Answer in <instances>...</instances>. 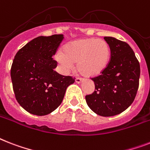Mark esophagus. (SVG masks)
Listing matches in <instances>:
<instances>
[{"label": "esophagus", "instance_id": "34e87169", "mask_svg": "<svg viewBox=\"0 0 150 150\" xmlns=\"http://www.w3.org/2000/svg\"><path fill=\"white\" fill-rule=\"evenodd\" d=\"M81 81H82V79H81V78H76L75 79V82L76 83H81Z\"/></svg>", "mask_w": 150, "mask_h": 150}]
</instances>
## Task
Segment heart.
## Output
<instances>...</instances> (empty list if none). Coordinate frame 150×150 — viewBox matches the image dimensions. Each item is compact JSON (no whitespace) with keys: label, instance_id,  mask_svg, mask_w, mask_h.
Segmentation results:
<instances>
[{"label":"heart","instance_id":"heart-1","mask_svg":"<svg viewBox=\"0 0 150 150\" xmlns=\"http://www.w3.org/2000/svg\"><path fill=\"white\" fill-rule=\"evenodd\" d=\"M110 55V47L105 40L86 38L65 44L62 52L56 54L55 59L65 71H70L74 63H77L78 71L81 75L94 77L106 69Z\"/></svg>","mask_w":150,"mask_h":150}]
</instances>
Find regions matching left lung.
<instances>
[{"mask_svg": "<svg viewBox=\"0 0 150 150\" xmlns=\"http://www.w3.org/2000/svg\"><path fill=\"white\" fill-rule=\"evenodd\" d=\"M110 47L109 64L92 78L95 92L86 96L87 105L97 115L113 116L131 105L139 88L140 65L134 52L125 41L105 37Z\"/></svg>", "mask_w": 150, "mask_h": 150, "instance_id": "8db88e82", "label": "left lung"}]
</instances>
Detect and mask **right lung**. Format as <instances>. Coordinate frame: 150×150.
<instances>
[{"instance_id": "right-lung-1", "label": "right lung", "mask_w": 150, "mask_h": 150, "mask_svg": "<svg viewBox=\"0 0 150 150\" xmlns=\"http://www.w3.org/2000/svg\"><path fill=\"white\" fill-rule=\"evenodd\" d=\"M63 35L39 36L21 48L11 69L13 89L20 105L29 113L45 115L62 102L65 91L75 82L54 69L57 62L52 57L62 41Z\"/></svg>"}]
</instances>
